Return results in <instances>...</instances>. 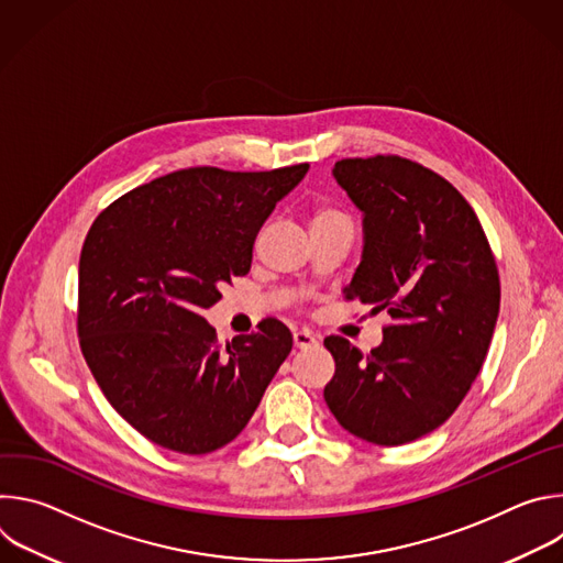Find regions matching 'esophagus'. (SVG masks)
I'll return each instance as SVG.
<instances>
[{
    "label": "esophagus",
    "mask_w": 563,
    "mask_h": 563,
    "mask_svg": "<svg viewBox=\"0 0 563 563\" xmlns=\"http://www.w3.org/2000/svg\"><path fill=\"white\" fill-rule=\"evenodd\" d=\"M294 345L296 350H309V347H316L318 345V339L311 334V332H294Z\"/></svg>",
    "instance_id": "obj_1"
}]
</instances>
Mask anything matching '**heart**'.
<instances>
[{
  "mask_svg": "<svg viewBox=\"0 0 563 563\" xmlns=\"http://www.w3.org/2000/svg\"><path fill=\"white\" fill-rule=\"evenodd\" d=\"M334 216H341V213H339V211H332V209H320L313 220H325V218H334Z\"/></svg>",
  "mask_w": 563,
  "mask_h": 563,
  "instance_id": "b5f03b06",
  "label": "heart"
}]
</instances>
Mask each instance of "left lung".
<instances>
[{"instance_id": "8db88e82", "label": "left lung", "mask_w": 563, "mask_h": 563, "mask_svg": "<svg viewBox=\"0 0 563 563\" xmlns=\"http://www.w3.org/2000/svg\"><path fill=\"white\" fill-rule=\"evenodd\" d=\"M332 176L363 213V254L343 294L394 323L369 354L325 339L336 361L325 404L350 434L404 445L443 426L484 365L501 300L497 263L467 200L412 159L350 157Z\"/></svg>"}]
</instances>
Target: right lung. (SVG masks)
Listing matches in <instances>:
<instances>
[{
	"mask_svg": "<svg viewBox=\"0 0 563 563\" xmlns=\"http://www.w3.org/2000/svg\"><path fill=\"white\" fill-rule=\"evenodd\" d=\"M307 172H174L118 198L89 229L79 345L115 412L155 445L207 454L231 443L289 356L280 320L220 345L202 311L250 272L261 227Z\"/></svg>",
	"mask_w": 563,
	"mask_h": 563,
	"instance_id": "obj_1",
	"label": "right lung"
}]
</instances>
